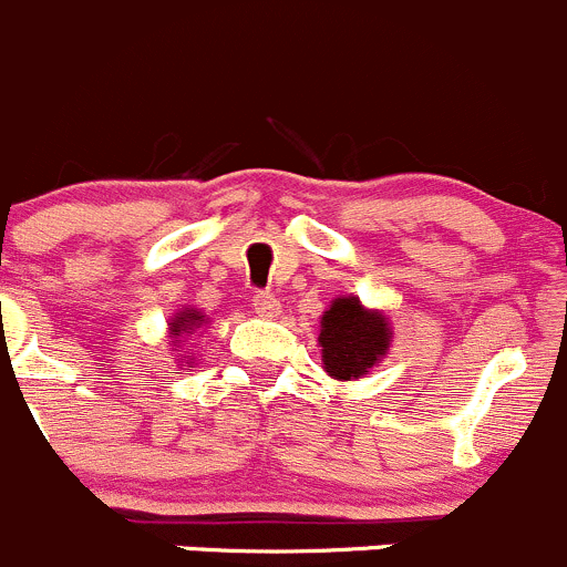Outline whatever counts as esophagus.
Returning <instances> with one entry per match:
<instances>
[{
    "label": "esophagus",
    "mask_w": 567,
    "mask_h": 567,
    "mask_svg": "<svg viewBox=\"0 0 567 567\" xmlns=\"http://www.w3.org/2000/svg\"><path fill=\"white\" fill-rule=\"evenodd\" d=\"M251 307H255L257 316H262V318L279 316V301L274 299V293H268V290H257V293L251 296Z\"/></svg>",
    "instance_id": "1"
}]
</instances>
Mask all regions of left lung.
<instances>
[{
	"mask_svg": "<svg viewBox=\"0 0 567 567\" xmlns=\"http://www.w3.org/2000/svg\"><path fill=\"white\" fill-rule=\"evenodd\" d=\"M323 368L334 379H359L390 348V326L379 312H368L359 299H337L320 320Z\"/></svg>",
	"mask_w": 567,
	"mask_h": 567,
	"instance_id": "left-lung-1",
	"label": "left lung"
}]
</instances>
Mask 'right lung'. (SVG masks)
Wrapping results in <instances>:
<instances>
[{
	"label": "right lung",
	"instance_id": "1",
	"mask_svg": "<svg viewBox=\"0 0 567 567\" xmlns=\"http://www.w3.org/2000/svg\"><path fill=\"white\" fill-rule=\"evenodd\" d=\"M203 320H205V316H199L197 310H186V312H177V318H175V323H173V334L175 337H181L183 331H194V329H199V326H203Z\"/></svg>",
	"mask_w": 567,
	"mask_h": 567
}]
</instances>
